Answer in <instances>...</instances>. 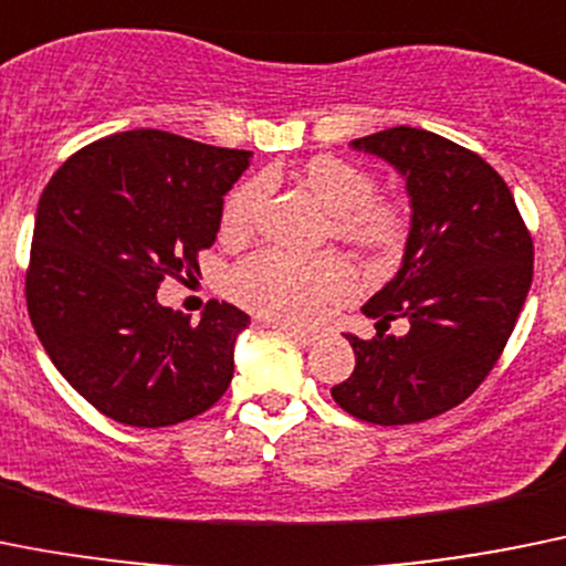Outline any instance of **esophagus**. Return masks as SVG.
<instances>
[{
    "label": "esophagus",
    "instance_id": "esophagus-1",
    "mask_svg": "<svg viewBox=\"0 0 566 566\" xmlns=\"http://www.w3.org/2000/svg\"><path fill=\"white\" fill-rule=\"evenodd\" d=\"M276 326L279 332H284V335L287 337H293L295 343H301V346H313L315 340H318V335H315V332H310V329H301V326H295V324H273Z\"/></svg>",
    "mask_w": 566,
    "mask_h": 566
}]
</instances>
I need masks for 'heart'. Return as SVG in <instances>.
I'll list each match as a JSON object with an SVG mask.
<instances>
[{
  "mask_svg": "<svg viewBox=\"0 0 566 566\" xmlns=\"http://www.w3.org/2000/svg\"><path fill=\"white\" fill-rule=\"evenodd\" d=\"M304 184L324 203L337 240L360 251L390 256L402 248L408 218L394 203H377V181L355 164L321 156L304 167ZM265 198V181H248L229 195L223 226L245 231ZM231 293L253 313L279 324H318L329 307L355 293V273L337 256H287L282 251H259L231 271Z\"/></svg>",
  "mask_w": 566,
  "mask_h": 566,
  "instance_id": "heart-1",
  "label": "heart"
}]
</instances>
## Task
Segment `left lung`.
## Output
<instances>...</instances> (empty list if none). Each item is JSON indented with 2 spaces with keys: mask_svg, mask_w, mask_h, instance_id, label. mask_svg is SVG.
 I'll list each match as a JSON object with an SVG mask.
<instances>
[{
  "mask_svg": "<svg viewBox=\"0 0 566 566\" xmlns=\"http://www.w3.org/2000/svg\"><path fill=\"white\" fill-rule=\"evenodd\" d=\"M352 147L405 178L410 231L402 268L363 307L377 337L346 335L355 371L332 399L371 424H416L461 405L503 355L531 290L533 242L509 184L478 153L408 125ZM396 317L411 329L385 336Z\"/></svg>",
  "mask_w": 566,
  "mask_h": 566,
  "instance_id": "8db88e82",
  "label": "left lung"
}]
</instances>
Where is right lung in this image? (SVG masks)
Masks as SVG:
<instances>
[{
	"instance_id": "1",
	"label": "right lung",
	"mask_w": 566,
	"mask_h": 566,
	"mask_svg": "<svg viewBox=\"0 0 566 566\" xmlns=\"http://www.w3.org/2000/svg\"><path fill=\"white\" fill-rule=\"evenodd\" d=\"M251 150L167 130H125L61 164L35 209L28 310L72 388L108 419L170 427L209 410L234 377L248 315L209 301L198 324L158 304V284L198 271L223 195Z\"/></svg>"
}]
</instances>
